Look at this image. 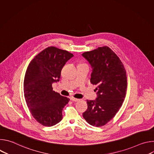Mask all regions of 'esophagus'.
<instances>
[{
  "mask_svg": "<svg viewBox=\"0 0 154 154\" xmlns=\"http://www.w3.org/2000/svg\"><path fill=\"white\" fill-rule=\"evenodd\" d=\"M70 100H72V101H73V102H77V101L79 100V99H76V98H74V97H71V98H70Z\"/></svg>",
  "mask_w": 154,
  "mask_h": 154,
  "instance_id": "34e87169",
  "label": "esophagus"
}]
</instances>
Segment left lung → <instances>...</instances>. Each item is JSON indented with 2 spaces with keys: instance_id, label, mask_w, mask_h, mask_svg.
<instances>
[{
  "instance_id": "left-lung-1",
  "label": "left lung",
  "mask_w": 154,
  "mask_h": 154,
  "mask_svg": "<svg viewBox=\"0 0 154 154\" xmlns=\"http://www.w3.org/2000/svg\"><path fill=\"white\" fill-rule=\"evenodd\" d=\"M82 56L91 64L90 82L97 85V91L95 100H87L83 116L90 125L101 127L112 120L122 106L127 86L126 71L119 58L107 46L85 52Z\"/></svg>"
}]
</instances>
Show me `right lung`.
<instances>
[{
	"mask_svg": "<svg viewBox=\"0 0 154 154\" xmlns=\"http://www.w3.org/2000/svg\"><path fill=\"white\" fill-rule=\"evenodd\" d=\"M69 52L51 46L30 61L24 81V97L33 118L41 125L51 127L63 118L62 110L69 99L53 91L52 83L59 82L61 71L70 58Z\"/></svg>",
	"mask_w": 154,
	"mask_h": 154,
	"instance_id": "1",
	"label": "right lung"
}]
</instances>
